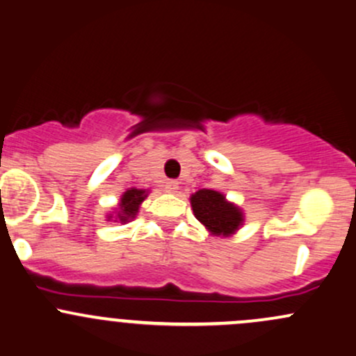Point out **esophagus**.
<instances>
[{"instance_id":"esophagus-1","label":"esophagus","mask_w":356,"mask_h":356,"mask_svg":"<svg viewBox=\"0 0 356 356\" xmlns=\"http://www.w3.org/2000/svg\"><path fill=\"white\" fill-rule=\"evenodd\" d=\"M165 186H166L168 193H177V191L179 190V183L178 181H173V179H171V181H168Z\"/></svg>"}]
</instances>
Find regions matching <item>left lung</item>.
Listing matches in <instances>:
<instances>
[{
	"label": "left lung",
	"instance_id": "8db88e82",
	"mask_svg": "<svg viewBox=\"0 0 356 356\" xmlns=\"http://www.w3.org/2000/svg\"><path fill=\"white\" fill-rule=\"evenodd\" d=\"M191 209L198 222L205 225L211 235L229 237L243 223V213L234 203L227 202L225 195L215 190H198L190 197Z\"/></svg>",
	"mask_w": 356,
	"mask_h": 356
}]
</instances>
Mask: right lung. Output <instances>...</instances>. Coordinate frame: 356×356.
I'll return each mask as SVG.
<instances>
[{
  "instance_id": "right-lung-1",
  "label": "right lung",
  "mask_w": 356,
  "mask_h": 356,
  "mask_svg": "<svg viewBox=\"0 0 356 356\" xmlns=\"http://www.w3.org/2000/svg\"><path fill=\"white\" fill-rule=\"evenodd\" d=\"M147 197V191L146 190H139V188H131L124 191L121 200H119V207L118 211H115V222H121L126 223L138 215L139 211V205L145 202V198ZM113 215H107V220H111Z\"/></svg>"
}]
</instances>
